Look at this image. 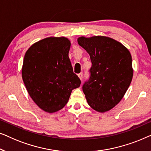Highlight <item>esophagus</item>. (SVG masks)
Listing matches in <instances>:
<instances>
[{"mask_svg":"<svg viewBox=\"0 0 151 151\" xmlns=\"http://www.w3.org/2000/svg\"><path fill=\"white\" fill-rule=\"evenodd\" d=\"M78 77H79V78L80 80H82V76H83V75H82V73H79V74H78Z\"/></svg>","mask_w":151,"mask_h":151,"instance_id":"obj_1","label":"esophagus"}]
</instances>
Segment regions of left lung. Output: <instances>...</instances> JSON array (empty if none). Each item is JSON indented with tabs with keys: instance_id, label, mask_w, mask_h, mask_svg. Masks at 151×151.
Segmentation results:
<instances>
[{
	"instance_id": "8db88e82",
	"label": "left lung",
	"mask_w": 151,
	"mask_h": 151,
	"mask_svg": "<svg viewBox=\"0 0 151 151\" xmlns=\"http://www.w3.org/2000/svg\"><path fill=\"white\" fill-rule=\"evenodd\" d=\"M78 42L90 55L91 77L82 90L88 104L100 113L110 111L123 98L133 76L127 47L104 36L79 37Z\"/></svg>"
}]
</instances>
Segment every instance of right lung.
Returning <instances> with one entry per match:
<instances>
[{"label": "right lung", "mask_w": 151, "mask_h": 151, "mask_svg": "<svg viewBox=\"0 0 151 151\" xmlns=\"http://www.w3.org/2000/svg\"><path fill=\"white\" fill-rule=\"evenodd\" d=\"M66 37H48L26 51L22 78L31 98L45 112H57L69 101L72 90L81 82L73 73Z\"/></svg>", "instance_id": "obj_1"}]
</instances>
